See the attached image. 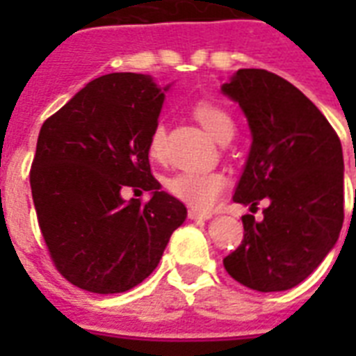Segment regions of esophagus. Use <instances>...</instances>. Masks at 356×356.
<instances>
[{
    "mask_svg": "<svg viewBox=\"0 0 356 356\" xmlns=\"http://www.w3.org/2000/svg\"><path fill=\"white\" fill-rule=\"evenodd\" d=\"M212 214H209V212H200L195 211V209H188V218L190 220H209Z\"/></svg>",
    "mask_w": 356,
    "mask_h": 356,
    "instance_id": "1",
    "label": "esophagus"
}]
</instances>
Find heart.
I'll use <instances>...</instances> for the list:
<instances>
[{
    "label": "heart",
    "instance_id": "b5f03b06",
    "mask_svg": "<svg viewBox=\"0 0 356 356\" xmlns=\"http://www.w3.org/2000/svg\"><path fill=\"white\" fill-rule=\"evenodd\" d=\"M195 120L205 127L212 138L222 142L223 138H231L234 133L233 116L214 102L201 99L192 108ZM147 151L155 161H162L166 155V129L162 123H156L151 129L147 140ZM225 177L220 172H200V170H186L175 173L168 179L166 188L177 200L188 203L197 211H207L225 188Z\"/></svg>",
    "mask_w": 356,
    "mask_h": 356
}]
</instances>
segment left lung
<instances>
[{"label": "left lung", "instance_id": "left-lung-1", "mask_svg": "<svg viewBox=\"0 0 356 356\" xmlns=\"http://www.w3.org/2000/svg\"><path fill=\"white\" fill-rule=\"evenodd\" d=\"M251 129V149L233 201L257 209L242 216L243 240L223 259L234 281L257 292L298 286L338 242L343 223L342 144L320 108L292 83L243 68L222 85Z\"/></svg>", "mask_w": 356, "mask_h": 356}]
</instances>
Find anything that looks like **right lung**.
Here are the masks:
<instances>
[{"instance_id":"1","label":"right lung","mask_w":356,"mask_h":356,"mask_svg":"<svg viewBox=\"0 0 356 356\" xmlns=\"http://www.w3.org/2000/svg\"><path fill=\"white\" fill-rule=\"evenodd\" d=\"M168 88L151 75H102L40 129L29 175L38 225L60 275L86 292L140 284L186 220L147 156ZM125 188L145 189L152 200H123Z\"/></svg>"}]
</instances>
